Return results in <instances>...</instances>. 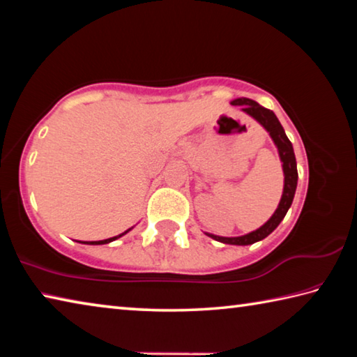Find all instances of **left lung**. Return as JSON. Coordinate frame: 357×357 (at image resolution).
Listing matches in <instances>:
<instances>
[{"label": "left lung", "instance_id": "8db88e82", "mask_svg": "<svg viewBox=\"0 0 357 357\" xmlns=\"http://www.w3.org/2000/svg\"><path fill=\"white\" fill-rule=\"evenodd\" d=\"M231 104L243 105V112L250 114L252 118H255L258 123L269 132L271 138H273L277 149H279V155H280L282 167H283V174H285V185H283V193H282L279 208L275 209L273 217H271V219L266 222L263 227H259L258 229H255V231L244 234V236H238V238H222V236H214V234H208V236H211L213 239L219 241V243H223V244L249 245V244L257 243V241L264 239L266 236H269V234L273 233L277 227H279V223L283 220V217L287 215L288 209L293 203L296 185H298V167H296L293 144L288 140L285 130H283L282 124L279 123V119H277L274 112L268 110V108H264L259 104H257L255 100L247 99V98L234 99Z\"/></svg>", "mask_w": 357, "mask_h": 357}]
</instances>
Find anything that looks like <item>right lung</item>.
Here are the masks:
<instances>
[{
  "mask_svg": "<svg viewBox=\"0 0 357 357\" xmlns=\"http://www.w3.org/2000/svg\"><path fill=\"white\" fill-rule=\"evenodd\" d=\"M128 231H129V229H128ZM128 231H124L123 234H126ZM123 234H119V236H114V238H110V239H104V241H91V243H84V244H93V245H98V244H108V243H112V241L121 238V236H123Z\"/></svg>",
  "mask_w": 357,
  "mask_h": 357,
  "instance_id": "obj_1",
  "label": "right lung"
}]
</instances>
